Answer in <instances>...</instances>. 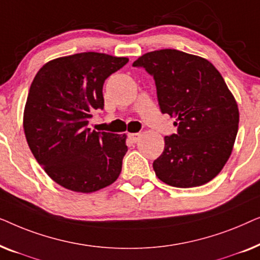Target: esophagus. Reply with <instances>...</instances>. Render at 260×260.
Returning a JSON list of instances; mask_svg holds the SVG:
<instances>
[{
    "instance_id": "34e87169",
    "label": "esophagus",
    "mask_w": 260,
    "mask_h": 260,
    "mask_svg": "<svg viewBox=\"0 0 260 260\" xmlns=\"http://www.w3.org/2000/svg\"><path fill=\"white\" fill-rule=\"evenodd\" d=\"M129 138L131 140V142H134V143H137L138 141H140L141 138V134H129Z\"/></svg>"
}]
</instances>
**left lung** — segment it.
Wrapping results in <instances>:
<instances>
[{"mask_svg": "<svg viewBox=\"0 0 260 260\" xmlns=\"http://www.w3.org/2000/svg\"><path fill=\"white\" fill-rule=\"evenodd\" d=\"M154 77L162 113L175 116L177 133L165 137L152 163L156 176L173 187L191 188L221 172L239 124L236 99L208 60L177 49L145 53L133 63Z\"/></svg>", "mask_w": 260, "mask_h": 260, "instance_id": "obj_1", "label": "left lung"}]
</instances>
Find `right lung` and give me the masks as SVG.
<instances>
[{
  "label": "right lung",
  "instance_id": "right-lung-1",
  "mask_svg": "<svg viewBox=\"0 0 260 260\" xmlns=\"http://www.w3.org/2000/svg\"><path fill=\"white\" fill-rule=\"evenodd\" d=\"M127 58L85 52L45 63L30 85L23 129L35 159L66 189L92 193L118 179L126 154L125 135L87 127L104 108V81Z\"/></svg>",
  "mask_w": 260,
  "mask_h": 260
}]
</instances>
